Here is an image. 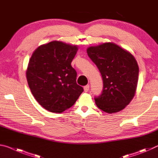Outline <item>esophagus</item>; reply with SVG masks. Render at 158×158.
Returning <instances> with one entry per match:
<instances>
[{"label": "esophagus", "mask_w": 158, "mask_h": 158, "mask_svg": "<svg viewBox=\"0 0 158 158\" xmlns=\"http://www.w3.org/2000/svg\"><path fill=\"white\" fill-rule=\"evenodd\" d=\"M89 85H85V86L84 87V91L85 92H87L89 91Z\"/></svg>", "instance_id": "1"}]
</instances>
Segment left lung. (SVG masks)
Listing matches in <instances>:
<instances>
[{"mask_svg": "<svg viewBox=\"0 0 158 158\" xmlns=\"http://www.w3.org/2000/svg\"><path fill=\"white\" fill-rule=\"evenodd\" d=\"M103 78L102 94L95 97L99 109L114 113L125 108L134 97L139 80V66L134 56L113 43L87 49Z\"/></svg>", "mask_w": 158, "mask_h": 158, "instance_id": "1", "label": "left lung"}]
</instances>
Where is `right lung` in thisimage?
<instances>
[{"label": "right lung", "instance_id": "right-lung-1", "mask_svg": "<svg viewBox=\"0 0 158 158\" xmlns=\"http://www.w3.org/2000/svg\"><path fill=\"white\" fill-rule=\"evenodd\" d=\"M77 50V45L55 40L39 46L29 59L26 72L28 87L50 112L60 113L71 108L83 92L71 65Z\"/></svg>", "mask_w": 158, "mask_h": 158}]
</instances>
